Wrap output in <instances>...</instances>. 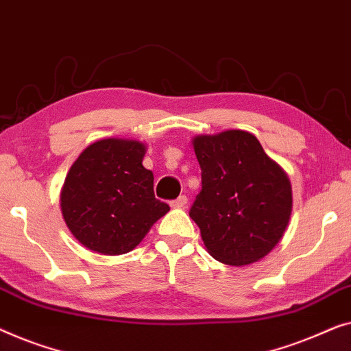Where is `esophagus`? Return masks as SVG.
I'll use <instances>...</instances> for the list:
<instances>
[{
  "mask_svg": "<svg viewBox=\"0 0 351 351\" xmlns=\"http://www.w3.org/2000/svg\"><path fill=\"white\" fill-rule=\"evenodd\" d=\"M171 208H184L187 205V197L186 195H180L176 200L171 202Z\"/></svg>",
  "mask_w": 351,
  "mask_h": 351,
  "instance_id": "1",
  "label": "esophagus"
}]
</instances>
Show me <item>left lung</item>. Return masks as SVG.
Returning a JSON list of instances; mask_svg holds the SVG:
<instances>
[{"instance_id": "8db88e82", "label": "left lung", "mask_w": 351, "mask_h": 351, "mask_svg": "<svg viewBox=\"0 0 351 351\" xmlns=\"http://www.w3.org/2000/svg\"><path fill=\"white\" fill-rule=\"evenodd\" d=\"M192 146L202 169V191L189 216L206 251L235 267L258 263L288 227L293 211L288 175L250 132L197 135Z\"/></svg>"}]
</instances>
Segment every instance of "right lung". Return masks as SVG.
Returning <instances> with one entry per match:
<instances>
[{"mask_svg":"<svg viewBox=\"0 0 351 351\" xmlns=\"http://www.w3.org/2000/svg\"><path fill=\"white\" fill-rule=\"evenodd\" d=\"M145 154V143L105 138L87 146L71 165L60 191V210L86 248L125 254L170 211L154 197V176L143 167Z\"/></svg>","mask_w":351,"mask_h":351,"instance_id":"add662e5","label":"right lung"}]
</instances>
